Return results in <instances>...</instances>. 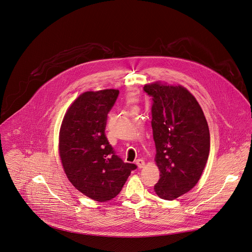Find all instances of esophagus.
<instances>
[{
	"label": "esophagus",
	"mask_w": 252,
	"mask_h": 252,
	"mask_svg": "<svg viewBox=\"0 0 252 252\" xmlns=\"http://www.w3.org/2000/svg\"><path fill=\"white\" fill-rule=\"evenodd\" d=\"M135 163H136V165H137L140 169L145 166V161H144L143 159H140V158L135 161Z\"/></svg>",
	"instance_id": "esophagus-1"
}]
</instances>
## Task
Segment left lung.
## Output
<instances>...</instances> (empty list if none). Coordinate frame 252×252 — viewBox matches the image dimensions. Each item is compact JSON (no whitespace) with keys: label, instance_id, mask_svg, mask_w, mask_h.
<instances>
[{"label":"left lung","instance_id":"obj_1","mask_svg":"<svg viewBox=\"0 0 252 252\" xmlns=\"http://www.w3.org/2000/svg\"><path fill=\"white\" fill-rule=\"evenodd\" d=\"M152 96V127L160 179L155 191L164 200L189 192L198 183L210 153L207 120L195 97L182 86L145 85Z\"/></svg>","mask_w":252,"mask_h":252}]
</instances>
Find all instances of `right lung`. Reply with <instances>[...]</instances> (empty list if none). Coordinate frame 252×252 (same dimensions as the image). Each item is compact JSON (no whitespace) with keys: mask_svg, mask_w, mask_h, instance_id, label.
Instances as JSON below:
<instances>
[{"mask_svg":"<svg viewBox=\"0 0 252 252\" xmlns=\"http://www.w3.org/2000/svg\"><path fill=\"white\" fill-rule=\"evenodd\" d=\"M119 90L80 94L65 113L59 136V153L69 182L84 195L98 202L118 195L137 166L118 157L105 136L107 114Z\"/></svg>","mask_w":252,"mask_h":252,"instance_id":"1","label":"right lung"}]
</instances>
